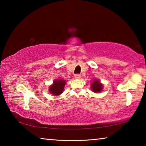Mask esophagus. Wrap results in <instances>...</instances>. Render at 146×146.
I'll return each instance as SVG.
<instances>
[{"mask_svg":"<svg viewBox=\"0 0 146 146\" xmlns=\"http://www.w3.org/2000/svg\"><path fill=\"white\" fill-rule=\"evenodd\" d=\"M75 78L76 79L80 78V75H79V74H75Z\"/></svg>","mask_w":146,"mask_h":146,"instance_id":"esophagus-1","label":"esophagus"}]
</instances>
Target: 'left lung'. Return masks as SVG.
<instances>
[{
  "label": "left lung",
  "instance_id": "8db88e82",
  "mask_svg": "<svg viewBox=\"0 0 146 146\" xmlns=\"http://www.w3.org/2000/svg\"><path fill=\"white\" fill-rule=\"evenodd\" d=\"M91 89L95 93H99L102 91L103 85L101 84L98 80H93V82L91 84Z\"/></svg>",
  "mask_w": 146,
  "mask_h": 146
}]
</instances>
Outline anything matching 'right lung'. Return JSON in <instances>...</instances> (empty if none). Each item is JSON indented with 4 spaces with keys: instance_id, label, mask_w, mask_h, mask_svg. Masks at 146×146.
I'll return each mask as SVG.
<instances>
[{
    "instance_id": "obj_1",
    "label": "right lung",
    "mask_w": 146,
    "mask_h": 146,
    "mask_svg": "<svg viewBox=\"0 0 146 146\" xmlns=\"http://www.w3.org/2000/svg\"><path fill=\"white\" fill-rule=\"evenodd\" d=\"M66 84V80H57L56 79L53 81V84L51 86H49V91L51 94L53 95L57 96L60 95V94L63 92L64 86Z\"/></svg>"
}]
</instances>
